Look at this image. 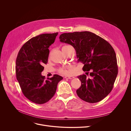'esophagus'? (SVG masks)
<instances>
[{
  "mask_svg": "<svg viewBox=\"0 0 131 131\" xmlns=\"http://www.w3.org/2000/svg\"><path fill=\"white\" fill-rule=\"evenodd\" d=\"M64 78H66V79H72L74 78V77H73V76H65Z\"/></svg>",
  "mask_w": 131,
  "mask_h": 131,
  "instance_id": "34e87169",
  "label": "esophagus"
}]
</instances>
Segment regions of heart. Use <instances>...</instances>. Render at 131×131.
Returning a JSON list of instances; mask_svg holds the SVG:
<instances>
[{
    "label": "heart",
    "instance_id": "b5f03b06",
    "mask_svg": "<svg viewBox=\"0 0 131 131\" xmlns=\"http://www.w3.org/2000/svg\"><path fill=\"white\" fill-rule=\"evenodd\" d=\"M71 47L69 45H65L63 47L62 50L64 49H66L69 48H71ZM59 72L63 74H65V75H66V74H68L69 73V66H63L62 67H61L59 69Z\"/></svg>",
    "mask_w": 131,
    "mask_h": 131
}]
</instances>
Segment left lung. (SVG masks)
Instances as JSON below:
<instances>
[{"mask_svg":"<svg viewBox=\"0 0 131 131\" xmlns=\"http://www.w3.org/2000/svg\"><path fill=\"white\" fill-rule=\"evenodd\" d=\"M60 41L71 45L76 50L78 62L84 64L85 74L78 76L81 85L77 90L83 101L95 103L103 100L113 88L118 74L116 53L110 44L90 31L64 33Z\"/></svg>","mask_w":131,"mask_h":131,"instance_id":"1","label":"left lung"}]
</instances>
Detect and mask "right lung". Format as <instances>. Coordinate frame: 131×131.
<instances>
[{"label": "right lung", "mask_w": 131, "mask_h": 131, "mask_svg": "<svg viewBox=\"0 0 131 131\" xmlns=\"http://www.w3.org/2000/svg\"><path fill=\"white\" fill-rule=\"evenodd\" d=\"M58 32L41 34L27 41L18 53L16 76L24 96L31 102L42 104L54 95L58 83L63 77L54 74L46 79L41 75L43 66L48 63L49 47Z\"/></svg>", "instance_id": "add662e5"}]
</instances>
